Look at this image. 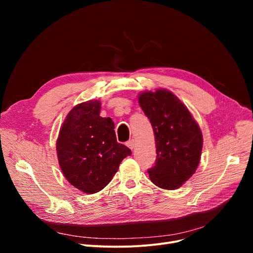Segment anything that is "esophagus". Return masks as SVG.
<instances>
[{"mask_svg":"<svg viewBox=\"0 0 253 253\" xmlns=\"http://www.w3.org/2000/svg\"><path fill=\"white\" fill-rule=\"evenodd\" d=\"M126 144H127V147H128L130 150H133V149H134L135 141H134V139H131V140H129Z\"/></svg>","mask_w":253,"mask_h":253,"instance_id":"obj_1","label":"esophagus"}]
</instances>
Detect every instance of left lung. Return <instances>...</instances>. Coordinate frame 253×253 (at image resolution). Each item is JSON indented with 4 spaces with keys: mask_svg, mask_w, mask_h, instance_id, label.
<instances>
[{
    "mask_svg": "<svg viewBox=\"0 0 253 253\" xmlns=\"http://www.w3.org/2000/svg\"><path fill=\"white\" fill-rule=\"evenodd\" d=\"M139 105L152 124L157 158L148 170L157 187L175 190L194 173L200 162L203 136L190 111L166 89L143 92Z\"/></svg>",
    "mask_w": 253,
    "mask_h": 253,
    "instance_id": "8db88e82",
    "label": "left lung"
}]
</instances>
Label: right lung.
Wrapping results in <instances>:
<instances>
[{"mask_svg": "<svg viewBox=\"0 0 253 253\" xmlns=\"http://www.w3.org/2000/svg\"><path fill=\"white\" fill-rule=\"evenodd\" d=\"M100 102L79 103L66 116L56 141L59 166L78 190L94 194L108 185L123 159L131 155L116 138L111 118L99 116Z\"/></svg>", "mask_w": 253, "mask_h": 253, "instance_id": "right-lung-1", "label": "right lung"}]
</instances>
